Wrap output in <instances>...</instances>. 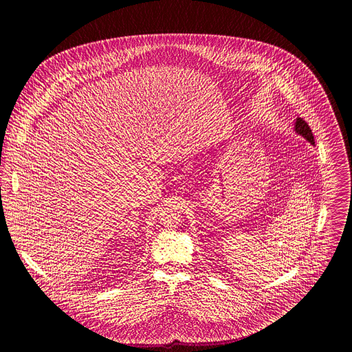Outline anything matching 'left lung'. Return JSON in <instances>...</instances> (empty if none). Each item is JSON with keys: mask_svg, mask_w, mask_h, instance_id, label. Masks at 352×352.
<instances>
[{"mask_svg": "<svg viewBox=\"0 0 352 352\" xmlns=\"http://www.w3.org/2000/svg\"><path fill=\"white\" fill-rule=\"evenodd\" d=\"M294 131H296V133H298L300 135H302L303 138H306L311 145H314V144H316V142H314V135H313V132H311L310 126L307 125V122H306L305 120H302L301 118H297V121H296V126H294Z\"/></svg>", "mask_w": 352, "mask_h": 352, "instance_id": "obj_1", "label": "left lung"}]
</instances>
